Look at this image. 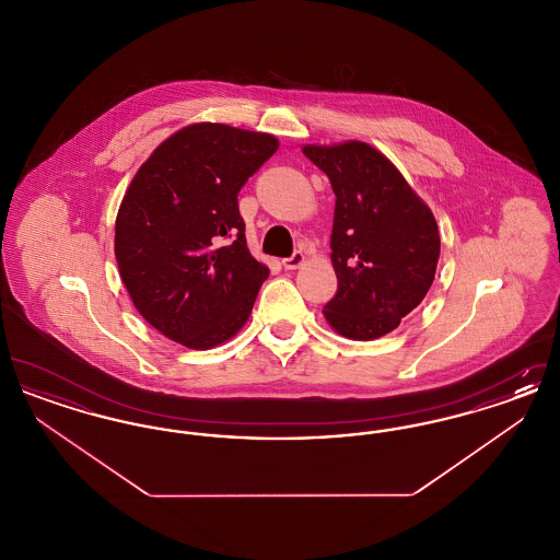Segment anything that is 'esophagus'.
Wrapping results in <instances>:
<instances>
[{
	"instance_id": "obj_1",
	"label": "esophagus",
	"mask_w": 560,
	"mask_h": 560,
	"mask_svg": "<svg viewBox=\"0 0 560 560\" xmlns=\"http://www.w3.org/2000/svg\"><path fill=\"white\" fill-rule=\"evenodd\" d=\"M304 262H306V256L302 252H295L290 258L283 260V267H285V270H295V268L302 267Z\"/></svg>"
}]
</instances>
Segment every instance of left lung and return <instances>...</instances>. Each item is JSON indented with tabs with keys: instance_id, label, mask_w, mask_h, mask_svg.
Listing matches in <instances>:
<instances>
[{
	"instance_id": "1",
	"label": "left lung",
	"mask_w": 560,
	"mask_h": 560,
	"mask_svg": "<svg viewBox=\"0 0 560 560\" xmlns=\"http://www.w3.org/2000/svg\"><path fill=\"white\" fill-rule=\"evenodd\" d=\"M302 153L336 192L329 247L338 293L323 315L348 340H377L399 327L434 281L441 254L434 213L368 142L304 144Z\"/></svg>"
}]
</instances>
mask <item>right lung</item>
I'll list each match as a JSON object with an SVG mask.
<instances>
[{"instance_id":"add662e5","label":"right lung","mask_w":560,"mask_h":560,"mask_svg":"<svg viewBox=\"0 0 560 560\" xmlns=\"http://www.w3.org/2000/svg\"><path fill=\"white\" fill-rule=\"evenodd\" d=\"M277 149L272 133L201 121L167 136L133 174L115 258L136 311L165 338L208 350L249 319L268 267L247 249L237 192Z\"/></svg>"}]
</instances>
